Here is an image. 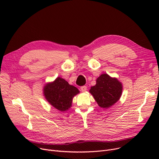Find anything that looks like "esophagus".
Segmentation results:
<instances>
[{"label":"esophagus","mask_w":159,"mask_h":159,"mask_svg":"<svg viewBox=\"0 0 159 159\" xmlns=\"http://www.w3.org/2000/svg\"><path fill=\"white\" fill-rule=\"evenodd\" d=\"M80 90L82 91V92H84V91H86L87 90V87L86 86H83L80 87Z\"/></svg>","instance_id":"obj_1"}]
</instances>
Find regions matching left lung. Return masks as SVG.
<instances>
[{"label":"left lung","mask_w":159,"mask_h":159,"mask_svg":"<svg viewBox=\"0 0 159 159\" xmlns=\"http://www.w3.org/2000/svg\"><path fill=\"white\" fill-rule=\"evenodd\" d=\"M122 84L117 79L112 78L107 74H102L96 80V84L91 87L92 95L98 105L108 108L117 102L121 97Z\"/></svg>","instance_id":"8db88e82"}]
</instances>
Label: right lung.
I'll list each match as a JSON object with an SVG mask.
<instances>
[{"label":"right lung","mask_w":159,"mask_h":159,"mask_svg":"<svg viewBox=\"0 0 159 159\" xmlns=\"http://www.w3.org/2000/svg\"><path fill=\"white\" fill-rule=\"evenodd\" d=\"M79 93V90L64 79L57 77L44 87V95L47 101L61 111L68 110L71 106L73 98Z\"/></svg>","instance_id":"right-lung-1"}]
</instances>
